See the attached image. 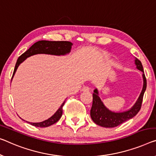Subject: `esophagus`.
Instances as JSON below:
<instances>
[{
	"instance_id": "1",
	"label": "esophagus",
	"mask_w": 156,
	"mask_h": 156,
	"mask_svg": "<svg viewBox=\"0 0 156 156\" xmlns=\"http://www.w3.org/2000/svg\"><path fill=\"white\" fill-rule=\"evenodd\" d=\"M81 91H82V92H89L90 91V88L87 87H84L82 88Z\"/></svg>"
}]
</instances>
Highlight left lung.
I'll list each match as a JSON object with an SVG mask.
<instances>
[{
	"instance_id": "8db88e82",
	"label": "left lung",
	"mask_w": 156,
	"mask_h": 156,
	"mask_svg": "<svg viewBox=\"0 0 156 156\" xmlns=\"http://www.w3.org/2000/svg\"><path fill=\"white\" fill-rule=\"evenodd\" d=\"M135 58L134 64L136 65V68L143 73V87L137 100L128 110L122 112H115L108 109L104 105L99 97L98 89H95L92 94V106L90 110V116L95 124L103 127H117L127 120L134 118L140 110L144 94L146 89V79L141 62L137 58Z\"/></svg>"
}]
</instances>
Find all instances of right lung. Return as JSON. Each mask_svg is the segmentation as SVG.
Segmentation results:
<instances>
[{
	"instance_id": "add662e5",
	"label": "right lung",
	"mask_w": 156,
	"mask_h": 156,
	"mask_svg": "<svg viewBox=\"0 0 156 156\" xmlns=\"http://www.w3.org/2000/svg\"><path fill=\"white\" fill-rule=\"evenodd\" d=\"M72 45H73V43L69 41H39L38 42H36V43H35L31 47H30L29 49H28L26 52L23 53V54L18 58L17 63L15 64V69H14L13 75L12 77L11 82L12 80V78L14 77V76H15L16 71L17 70L19 66H20L25 59H27L28 57L38 54H45L55 56H64L70 53ZM64 103L65 100L64 101L63 103L62 104V105L59 106V108L57 109V111H56L54 114L51 116L50 118H48V120H44V121H42L40 122H30L28 121L26 122H29V124H31V125H34V126L38 127H46L50 126V125L57 122L58 120L60 119V118L62 117V113H63L62 107H63Z\"/></svg>"
}]
</instances>
